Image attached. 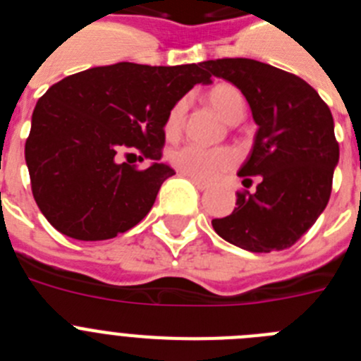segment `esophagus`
I'll list each match as a JSON object with an SVG mask.
<instances>
[{"label": "esophagus", "mask_w": 361, "mask_h": 361, "mask_svg": "<svg viewBox=\"0 0 361 361\" xmlns=\"http://www.w3.org/2000/svg\"><path fill=\"white\" fill-rule=\"evenodd\" d=\"M188 178H190L191 184H193V186H195L197 190L204 191V190H208V188H209L208 183H204V180H199V178H195V177H188Z\"/></svg>", "instance_id": "esophagus-1"}]
</instances>
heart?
Masks as SVG:
<instances>
[{
  "label": "heart",
  "instance_id": "obj_1",
  "mask_svg": "<svg viewBox=\"0 0 361 361\" xmlns=\"http://www.w3.org/2000/svg\"><path fill=\"white\" fill-rule=\"evenodd\" d=\"M208 103L228 123H237L244 116V97L229 82H219V85L213 86L208 92ZM186 111L188 99L180 97L171 104V108L166 114L164 132L170 139H175L183 130ZM170 162L175 170L188 175V177H195L199 180H215L220 175L228 173L229 170L237 166L238 155L229 146L202 148V146L186 145L171 152Z\"/></svg>",
  "mask_w": 361,
  "mask_h": 361
}]
</instances>
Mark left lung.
Here are the masks:
<instances>
[{"label": "left lung", "instance_id": "obj_1", "mask_svg": "<svg viewBox=\"0 0 361 361\" xmlns=\"http://www.w3.org/2000/svg\"><path fill=\"white\" fill-rule=\"evenodd\" d=\"M202 65L237 86L258 124L238 177L260 175V184L255 193L237 191V208L213 219V229L253 253L289 250L329 202L340 157L333 114L309 82L276 66L245 57Z\"/></svg>", "mask_w": 361, "mask_h": 361}]
</instances>
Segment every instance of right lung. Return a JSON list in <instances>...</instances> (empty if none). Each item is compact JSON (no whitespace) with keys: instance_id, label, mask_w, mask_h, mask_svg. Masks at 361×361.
I'll use <instances>...</instances> for the list:
<instances>
[{"instance_id":"add662e5","label":"right lung","mask_w":361,"mask_h":361,"mask_svg":"<svg viewBox=\"0 0 361 361\" xmlns=\"http://www.w3.org/2000/svg\"><path fill=\"white\" fill-rule=\"evenodd\" d=\"M209 78L202 63H116L50 86L25 142L32 195L44 219L75 240H106L139 224L175 175L159 162L166 114ZM130 157L154 164L141 171L122 162Z\"/></svg>"}]
</instances>
